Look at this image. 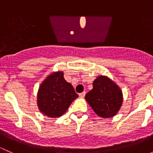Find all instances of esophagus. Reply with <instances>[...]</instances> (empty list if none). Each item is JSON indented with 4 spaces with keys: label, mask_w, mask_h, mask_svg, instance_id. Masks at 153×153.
Masks as SVG:
<instances>
[{
    "label": "esophagus",
    "mask_w": 153,
    "mask_h": 153,
    "mask_svg": "<svg viewBox=\"0 0 153 153\" xmlns=\"http://www.w3.org/2000/svg\"><path fill=\"white\" fill-rule=\"evenodd\" d=\"M85 95H86V92H83L79 94V96L81 97V98H84V97L85 96Z\"/></svg>",
    "instance_id": "34e87169"
}]
</instances>
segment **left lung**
Wrapping results in <instances>:
<instances>
[{
	"mask_svg": "<svg viewBox=\"0 0 153 153\" xmlns=\"http://www.w3.org/2000/svg\"><path fill=\"white\" fill-rule=\"evenodd\" d=\"M93 88L87 92L86 101L94 112L101 118L113 117L123 103L122 91L108 77L101 75L92 84Z\"/></svg>",
	"mask_w": 153,
	"mask_h": 153,
	"instance_id": "8db88e82",
	"label": "left lung"
}]
</instances>
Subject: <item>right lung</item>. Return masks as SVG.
Listing matches in <instances>:
<instances>
[{
  "label": "right lung",
  "mask_w": 153,
  "mask_h": 153,
  "mask_svg": "<svg viewBox=\"0 0 153 153\" xmlns=\"http://www.w3.org/2000/svg\"><path fill=\"white\" fill-rule=\"evenodd\" d=\"M78 97L72 84L66 81L64 72H52L41 83L37 95L40 112L49 118H58L66 112Z\"/></svg>",
  "instance_id": "add662e5"
}]
</instances>
